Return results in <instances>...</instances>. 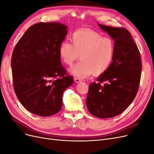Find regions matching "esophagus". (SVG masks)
Wrapping results in <instances>:
<instances>
[{
    "instance_id": "1",
    "label": "esophagus",
    "mask_w": 154,
    "mask_h": 154,
    "mask_svg": "<svg viewBox=\"0 0 154 154\" xmlns=\"http://www.w3.org/2000/svg\"><path fill=\"white\" fill-rule=\"evenodd\" d=\"M74 81H75L76 83H80V82H82V80L80 78H74Z\"/></svg>"
}]
</instances>
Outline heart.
<instances>
[{"mask_svg": "<svg viewBox=\"0 0 154 154\" xmlns=\"http://www.w3.org/2000/svg\"><path fill=\"white\" fill-rule=\"evenodd\" d=\"M71 44L63 42L58 53L63 63L72 66L80 56L82 60L70 69L69 72L77 77L84 78L91 75H101L111 66L115 54V44L110 38L96 32L81 30L74 32Z\"/></svg>", "mask_w": 154, "mask_h": 154, "instance_id": "b5f03b06", "label": "heart"}]
</instances>
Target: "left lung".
<instances>
[{
	"label": "left lung",
	"mask_w": 154,
	"mask_h": 154,
	"mask_svg": "<svg viewBox=\"0 0 154 154\" xmlns=\"http://www.w3.org/2000/svg\"><path fill=\"white\" fill-rule=\"evenodd\" d=\"M114 40L115 54L110 68L92 83L86 104L100 118L118 116L131 104L138 91L141 73L140 53L130 32L97 24Z\"/></svg>",
	"instance_id": "left-lung-1"
}]
</instances>
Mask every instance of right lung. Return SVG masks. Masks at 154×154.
<instances>
[{"label":"right lung","mask_w":154,"mask_h":154,"mask_svg":"<svg viewBox=\"0 0 154 154\" xmlns=\"http://www.w3.org/2000/svg\"><path fill=\"white\" fill-rule=\"evenodd\" d=\"M67 28L59 22L37 23L29 27L13 50L14 90L21 104L37 116L58 113L64 91L73 83L58 53Z\"/></svg>","instance_id":"obj_1"}]
</instances>
